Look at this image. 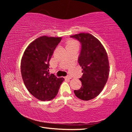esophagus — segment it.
Here are the masks:
<instances>
[{
	"mask_svg": "<svg viewBox=\"0 0 132 132\" xmlns=\"http://www.w3.org/2000/svg\"><path fill=\"white\" fill-rule=\"evenodd\" d=\"M64 79H71V77H70V76H66V77H64Z\"/></svg>",
	"mask_w": 132,
	"mask_h": 132,
	"instance_id": "esophagus-1",
	"label": "esophagus"
}]
</instances>
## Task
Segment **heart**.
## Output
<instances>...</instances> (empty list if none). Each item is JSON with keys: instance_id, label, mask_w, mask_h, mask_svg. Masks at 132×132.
<instances>
[{"instance_id": "1", "label": "heart", "mask_w": 132, "mask_h": 132, "mask_svg": "<svg viewBox=\"0 0 132 132\" xmlns=\"http://www.w3.org/2000/svg\"><path fill=\"white\" fill-rule=\"evenodd\" d=\"M73 45H77V43L76 42H75L74 41H69L68 42V46H73Z\"/></svg>"}]
</instances>
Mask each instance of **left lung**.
I'll list each match as a JSON object with an SVG mask.
<instances>
[{
  "label": "left lung",
  "mask_w": 132,
  "mask_h": 132,
  "mask_svg": "<svg viewBox=\"0 0 132 132\" xmlns=\"http://www.w3.org/2000/svg\"><path fill=\"white\" fill-rule=\"evenodd\" d=\"M81 44L78 62L82 69L79 79L81 87L75 90L76 96L84 101L92 100L103 90L108 79L109 67L108 55L103 45L90 34L71 35Z\"/></svg>",
  "instance_id": "left-lung-1"
}]
</instances>
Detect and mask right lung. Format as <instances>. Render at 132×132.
<instances>
[{
	"label": "right lung",
	"instance_id": "1",
	"mask_svg": "<svg viewBox=\"0 0 132 132\" xmlns=\"http://www.w3.org/2000/svg\"><path fill=\"white\" fill-rule=\"evenodd\" d=\"M61 37L42 36L29 45L21 61L24 83L31 94L41 101H50L57 95L63 78L50 74V61Z\"/></svg>",
	"mask_w": 132,
	"mask_h": 132
}]
</instances>
